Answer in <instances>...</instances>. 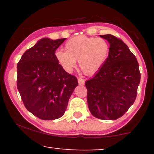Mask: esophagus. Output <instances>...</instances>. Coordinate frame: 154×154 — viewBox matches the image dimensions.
I'll use <instances>...</instances> for the list:
<instances>
[{"label": "esophagus", "mask_w": 154, "mask_h": 154, "mask_svg": "<svg viewBox=\"0 0 154 154\" xmlns=\"http://www.w3.org/2000/svg\"><path fill=\"white\" fill-rule=\"evenodd\" d=\"M78 81H79V85H83V84L85 83V81H84V79H81V78H79V79H78Z\"/></svg>", "instance_id": "obj_1"}]
</instances>
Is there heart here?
I'll use <instances>...</instances> for the list:
<instances>
[{
	"label": "heart",
	"mask_w": 154,
	"mask_h": 154,
	"mask_svg": "<svg viewBox=\"0 0 154 154\" xmlns=\"http://www.w3.org/2000/svg\"><path fill=\"white\" fill-rule=\"evenodd\" d=\"M109 45L103 38L79 35L73 37L65 44V51L58 50L55 57L59 64L71 72L79 61L80 69L86 75L100 70L108 58Z\"/></svg>",
	"instance_id": "obj_1"
}]
</instances>
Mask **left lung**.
I'll return each instance as SVG.
<instances>
[{"label":"left lung","instance_id":"1","mask_svg":"<svg viewBox=\"0 0 154 154\" xmlns=\"http://www.w3.org/2000/svg\"><path fill=\"white\" fill-rule=\"evenodd\" d=\"M100 37L110 44L109 54L98 72L85 82L88 104L94 117L116 120L135 101L141 78L139 64L121 39L111 34Z\"/></svg>","mask_w":154,"mask_h":154}]
</instances>
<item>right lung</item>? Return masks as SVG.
Returning a JSON list of instances; mask_svg holds the SVG:
<instances>
[{
  "label": "right lung",
  "mask_w": 154,
  "mask_h": 154,
  "mask_svg": "<svg viewBox=\"0 0 154 154\" xmlns=\"http://www.w3.org/2000/svg\"><path fill=\"white\" fill-rule=\"evenodd\" d=\"M66 38H42L23 54L17 64V86L25 107L42 120L62 116L79 85L77 78L59 64L55 51Z\"/></svg>",
  "instance_id": "add662e5"
}]
</instances>
